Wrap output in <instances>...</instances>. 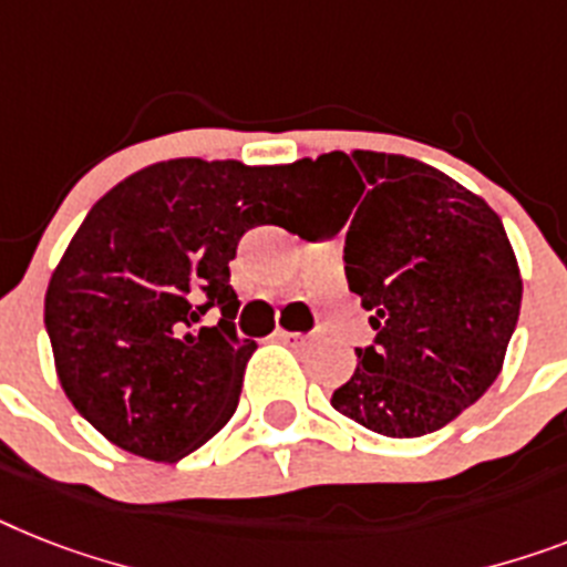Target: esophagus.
<instances>
[{"mask_svg": "<svg viewBox=\"0 0 567 567\" xmlns=\"http://www.w3.org/2000/svg\"><path fill=\"white\" fill-rule=\"evenodd\" d=\"M278 336L280 341H284V344H307V341L310 339H316V333H310V336H303V333H292V330H278Z\"/></svg>", "mask_w": 567, "mask_h": 567, "instance_id": "34e87169", "label": "esophagus"}]
</instances>
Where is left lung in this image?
<instances>
[{"label":"left lung","mask_w":567,"mask_h":567,"mask_svg":"<svg viewBox=\"0 0 567 567\" xmlns=\"http://www.w3.org/2000/svg\"><path fill=\"white\" fill-rule=\"evenodd\" d=\"M316 203L348 226L344 275L371 310V348L333 409L385 437H423L470 409L502 373L522 272L502 219L437 167L394 153L298 162Z\"/></svg>","instance_id":"left-lung-1"}]
</instances>
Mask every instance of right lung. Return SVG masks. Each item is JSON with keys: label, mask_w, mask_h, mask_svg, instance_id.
<instances>
[{"label": "right lung", "mask_w": 567, "mask_h": 567, "mask_svg": "<svg viewBox=\"0 0 567 567\" xmlns=\"http://www.w3.org/2000/svg\"><path fill=\"white\" fill-rule=\"evenodd\" d=\"M312 205L298 162L171 158L106 190L45 292L54 368L74 409L147 461L176 463L208 443L237 411L257 348L234 336L237 243ZM210 306L220 324L196 328Z\"/></svg>", "instance_id": "add662e5"}]
</instances>
